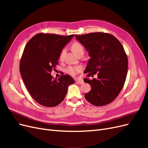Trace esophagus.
<instances>
[{"label":"esophagus","instance_id":"obj_1","mask_svg":"<svg viewBox=\"0 0 148 148\" xmlns=\"http://www.w3.org/2000/svg\"><path fill=\"white\" fill-rule=\"evenodd\" d=\"M76 83H77L78 84H81L83 83V79H82L77 78V79H76Z\"/></svg>","mask_w":148,"mask_h":148}]
</instances>
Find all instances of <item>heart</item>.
<instances>
[{
    "label": "heart",
    "mask_w": 148,
    "mask_h": 148,
    "mask_svg": "<svg viewBox=\"0 0 148 148\" xmlns=\"http://www.w3.org/2000/svg\"><path fill=\"white\" fill-rule=\"evenodd\" d=\"M71 49H72L73 52L75 53L76 55H78L79 53L81 52H84V49L81 44L78 42H75L71 46ZM65 53V50H62L60 52V54L59 56V59L62 60L64 59V56ZM82 70V67L81 66H69L66 69V72L69 73L70 75L75 76L80 71Z\"/></svg>",
    "instance_id": "1"
}]
</instances>
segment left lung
I'll return each instance as SVG.
<instances>
[{"label": "left lung", "instance_id": "left-lung-1", "mask_svg": "<svg viewBox=\"0 0 148 148\" xmlns=\"http://www.w3.org/2000/svg\"><path fill=\"white\" fill-rule=\"evenodd\" d=\"M75 38L90 57L84 73L88 77L97 73L96 78L84 79L91 86L85 98L96 106L109 104L118 96L127 78L128 59L123 46L108 33H92L75 35Z\"/></svg>", "mask_w": 148, "mask_h": 148}]
</instances>
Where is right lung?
Here are the masks:
<instances>
[{
    "label": "right lung",
    "instance_id": "right-lung-1",
    "mask_svg": "<svg viewBox=\"0 0 148 148\" xmlns=\"http://www.w3.org/2000/svg\"><path fill=\"white\" fill-rule=\"evenodd\" d=\"M74 34L60 36L38 33L26 44L20 64V71L30 95L39 104L55 107L63 101L68 87L73 84L69 75L53 79L60 52Z\"/></svg>",
    "mask_w": 148,
    "mask_h": 148
}]
</instances>
